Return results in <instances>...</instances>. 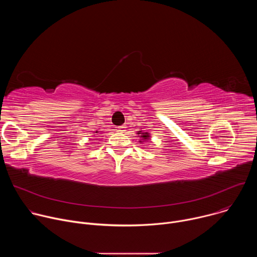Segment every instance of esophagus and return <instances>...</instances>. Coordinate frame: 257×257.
Segmentation results:
<instances>
[{"mask_svg": "<svg viewBox=\"0 0 257 257\" xmlns=\"http://www.w3.org/2000/svg\"><path fill=\"white\" fill-rule=\"evenodd\" d=\"M117 130H118L119 132H122V133H123V132L126 131V126H124V125H123V126H120V127H118Z\"/></svg>", "mask_w": 257, "mask_h": 257, "instance_id": "obj_1", "label": "esophagus"}]
</instances>
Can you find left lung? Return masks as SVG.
<instances>
[{"label":"left lung","instance_id":"obj_1","mask_svg":"<svg viewBox=\"0 0 257 257\" xmlns=\"http://www.w3.org/2000/svg\"><path fill=\"white\" fill-rule=\"evenodd\" d=\"M138 134H139V133H138ZM141 137H142V138H144V139H148V137H149V133H148V132L141 133Z\"/></svg>","mask_w":257,"mask_h":257}]
</instances>
